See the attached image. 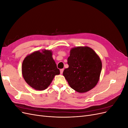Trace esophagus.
Returning a JSON list of instances; mask_svg holds the SVG:
<instances>
[{
	"instance_id": "1",
	"label": "esophagus",
	"mask_w": 128,
	"mask_h": 128,
	"mask_svg": "<svg viewBox=\"0 0 128 128\" xmlns=\"http://www.w3.org/2000/svg\"><path fill=\"white\" fill-rule=\"evenodd\" d=\"M64 69H60V73L61 74H62L63 73V72H64Z\"/></svg>"
}]
</instances>
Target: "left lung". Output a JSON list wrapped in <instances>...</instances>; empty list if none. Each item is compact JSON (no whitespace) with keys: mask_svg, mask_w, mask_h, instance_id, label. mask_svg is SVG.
I'll return each mask as SVG.
<instances>
[{"mask_svg":"<svg viewBox=\"0 0 128 128\" xmlns=\"http://www.w3.org/2000/svg\"><path fill=\"white\" fill-rule=\"evenodd\" d=\"M67 61L69 67L64 69L63 75L72 89L84 93L96 86L102 63L94 50L87 46L73 48Z\"/></svg>","mask_w":128,"mask_h":128,"instance_id":"obj_1","label":"left lung"}]
</instances>
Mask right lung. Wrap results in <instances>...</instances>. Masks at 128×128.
Masks as SVG:
<instances>
[{
    "mask_svg": "<svg viewBox=\"0 0 128 128\" xmlns=\"http://www.w3.org/2000/svg\"><path fill=\"white\" fill-rule=\"evenodd\" d=\"M51 51L34 52L26 57L22 63V75L29 86L37 90H44L51 84L60 70L52 58Z\"/></svg>",
    "mask_w": 128,
    "mask_h": 128,
    "instance_id": "obj_1",
    "label": "right lung"
}]
</instances>
